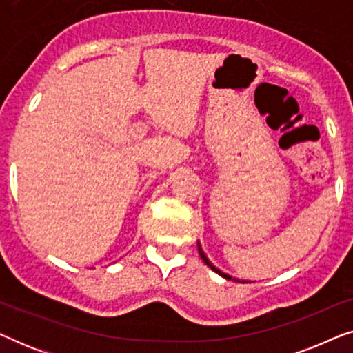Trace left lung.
I'll return each instance as SVG.
<instances>
[{
	"label": "left lung",
	"mask_w": 353,
	"mask_h": 353,
	"mask_svg": "<svg viewBox=\"0 0 353 353\" xmlns=\"http://www.w3.org/2000/svg\"><path fill=\"white\" fill-rule=\"evenodd\" d=\"M197 249H199V255H201V259H202V260H204V263L207 265V267H210L212 270H214V272H215V273H219V274H220V276H223L225 279H234V278H231V276H230V274H226V273H223V272H220V270H219V268H215V267H214V265H212V262H210V260L205 257V254H204V250H202V248H201V244H197ZM234 281H238V279H234Z\"/></svg>",
	"instance_id": "1"
}]
</instances>
